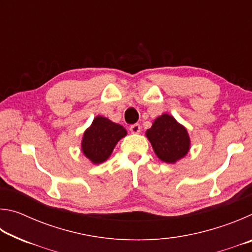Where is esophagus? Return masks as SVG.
Returning a JSON list of instances; mask_svg holds the SVG:
<instances>
[{
    "instance_id": "1",
    "label": "esophagus",
    "mask_w": 252,
    "mask_h": 252,
    "mask_svg": "<svg viewBox=\"0 0 252 252\" xmlns=\"http://www.w3.org/2000/svg\"><path fill=\"white\" fill-rule=\"evenodd\" d=\"M130 131L132 133H139L140 131H141V126L138 125V123H135V125H132L130 126Z\"/></svg>"
}]
</instances>
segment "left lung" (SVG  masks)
Returning a JSON list of instances; mask_svg holds the SVG:
<instances>
[{"instance_id": "8db88e82", "label": "left lung", "mask_w": 252, "mask_h": 252, "mask_svg": "<svg viewBox=\"0 0 252 252\" xmlns=\"http://www.w3.org/2000/svg\"><path fill=\"white\" fill-rule=\"evenodd\" d=\"M146 135L157 157L167 163H174L189 152L190 138L187 129L170 114L158 117Z\"/></svg>"}]
</instances>
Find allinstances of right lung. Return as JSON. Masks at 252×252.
I'll list each match as a JSON object with an SVG mask.
<instances>
[{
  "mask_svg": "<svg viewBox=\"0 0 252 252\" xmlns=\"http://www.w3.org/2000/svg\"><path fill=\"white\" fill-rule=\"evenodd\" d=\"M126 135V130L122 126L99 116L85 130L81 149L92 163L99 164L108 159L117 143Z\"/></svg>",
  "mask_w": 252,
  "mask_h": 252,
  "instance_id": "1",
  "label": "right lung"
}]
</instances>
